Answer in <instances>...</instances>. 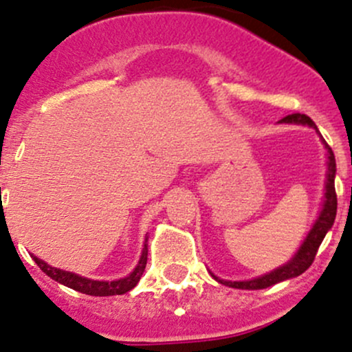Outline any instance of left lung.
I'll use <instances>...</instances> for the list:
<instances>
[{
    "label": "left lung",
    "mask_w": 352,
    "mask_h": 352,
    "mask_svg": "<svg viewBox=\"0 0 352 352\" xmlns=\"http://www.w3.org/2000/svg\"><path fill=\"white\" fill-rule=\"evenodd\" d=\"M280 123H299V125H309L312 129H316V132L319 133L318 126L316 123L312 122L307 115H300V113H294V115H287L280 120ZM324 142V140H322ZM327 150V179H326V194H324V204H322V210H320L318 220L312 226L311 232L307 234V237L304 239L302 245L299 247V250L294 254V257L284 264L283 267H277L272 272L265 274V276L257 277V279H250V280H222L219 277H215L212 274L214 279H217L220 284H226L229 287H235V289H250V291H256V289H265L270 287V285L283 283L285 279H292V277L300 276L302 272L311 267V264L314 262L316 254H318V249L320 245V242L324 241L326 237L327 230L333 227L334 219H336V212H338V195H336V187H334V177H336V158L331 146L324 142Z\"/></svg>",
    "instance_id": "8db88e82"
}]
</instances>
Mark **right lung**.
<instances>
[{
  "label": "right lung",
  "instance_id": "right-lung-1",
  "mask_svg": "<svg viewBox=\"0 0 352 352\" xmlns=\"http://www.w3.org/2000/svg\"><path fill=\"white\" fill-rule=\"evenodd\" d=\"M146 256H148V250H146V239H145L144 252H142L140 261H138L137 267L133 269V272L130 274V276L123 277V279L111 280V283H108V280L87 279V277L78 276V274H73V272H68V270L52 267V265H48L46 262L41 261V258H38L34 256H32V257L38 264V267L43 270L46 276L52 277L53 280H56V283L67 285V287H69V289H75V291H78V292H83V294L103 297V296H120V294H125V292L132 291L135 285L138 284V280H140L142 274H144L145 265H146Z\"/></svg>",
  "mask_w": 352,
  "mask_h": 352
}]
</instances>
